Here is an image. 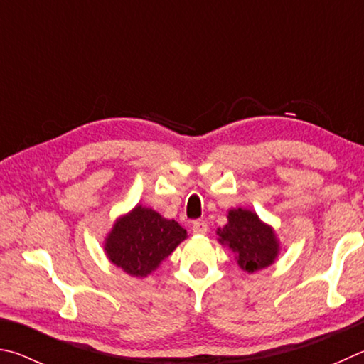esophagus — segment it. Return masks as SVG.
Listing matches in <instances>:
<instances>
[{"label": "esophagus", "instance_id": "34e87169", "mask_svg": "<svg viewBox=\"0 0 364 364\" xmlns=\"http://www.w3.org/2000/svg\"><path fill=\"white\" fill-rule=\"evenodd\" d=\"M192 230L196 235H205L208 232V222L206 220H195L192 225Z\"/></svg>", "mask_w": 364, "mask_h": 364}]
</instances>
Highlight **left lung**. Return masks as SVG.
Returning a JSON list of instances; mask_svg holds the SVG:
<instances>
[{"label": "left lung", "instance_id": "8db88e82", "mask_svg": "<svg viewBox=\"0 0 364 364\" xmlns=\"http://www.w3.org/2000/svg\"><path fill=\"white\" fill-rule=\"evenodd\" d=\"M227 220L224 227L218 228L219 243L232 250L241 270L254 273L275 262L282 246L272 225L243 208L230 209Z\"/></svg>", "mask_w": 364, "mask_h": 364}]
</instances>
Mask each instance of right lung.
Segmentation results:
<instances>
[{
    "instance_id": "right-lung-1",
    "label": "right lung",
    "mask_w": 364,
    "mask_h": 364,
    "mask_svg": "<svg viewBox=\"0 0 364 364\" xmlns=\"http://www.w3.org/2000/svg\"><path fill=\"white\" fill-rule=\"evenodd\" d=\"M186 238L187 230L176 220L137 205L114 220L105 237L104 251L108 260L127 275L145 278Z\"/></svg>"
}]
</instances>
